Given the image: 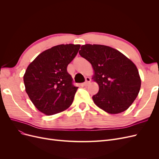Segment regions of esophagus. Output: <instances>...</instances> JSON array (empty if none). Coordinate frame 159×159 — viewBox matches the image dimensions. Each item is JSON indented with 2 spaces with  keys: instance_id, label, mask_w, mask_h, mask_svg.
Returning <instances> with one entry per match:
<instances>
[{
  "instance_id": "esophagus-1",
  "label": "esophagus",
  "mask_w": 159,
  "mask_h": 159,
  "mask_svg": "<svg viewBox=\"0 0 159 159\" xmlns=\"http://www.w3.org/2000/svg\"><path fill=\"white\" fill-rule=\"evenodd\" d=\"M90 81H91V79L89 78V77H87V78H85V81L84 83V86L88 85L89 84Z\"/></svg>"
}]
</instances>
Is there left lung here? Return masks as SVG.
Instances as JSON below:
<instances>
[{
	"instance_id": "1",
	"label": "left lung",
	"mask_w": 159,
	"mask_h": 159,
	"mask_svg": "<svg viewBox=\"0 0 159 159\" xmlns=\"http://www.w3.org/2000/svg\"><path fill=\"white\" fill-rule=\"evenodd\" d=\"M79 53L95 71L93 79L99 89L92 98L94 103L111 114L127 110L137 98L141 85L133 62L119 51L104 45H83Z\"/></svg>"
}]
</instances>
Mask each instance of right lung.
<instances>
[{
  "mask_svg": "<svg viewBox=\"0 0 159 159\" xmlns=\"http://www.w3.org/2000/svg\"><path fill=\"white\" fill-rule=\"evenodd\" d=\"M80 45L60 44L42 52L24 75L26 91L35 107L47 115L63 111L71 105L78 87L67 67Z\"/></svg>",
  "mask_w": 159,
  "mask_h": 159,
  "instance_id": "add662e5",
  "label": "right lung"
}]
</instances>
